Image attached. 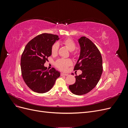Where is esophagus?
I'll list each match as a JSON object with an SVG mask.
<instances>
[{
	"instance_id": "obj_1",
	"label": "esophagus",
	"mask_w": 128,
	"mask_h": 128,
	"mask_svg": "<svg viewBox=\"0 0 128 128\" xmlns=\"http://www.w3.org/2000/svg\"><path fill=\"white\" fill-rule=\"evenodd\" d=\"M61 76H68V74H65V73H64V72H62V73H61Z\"/></svg>"
}]
</instances>
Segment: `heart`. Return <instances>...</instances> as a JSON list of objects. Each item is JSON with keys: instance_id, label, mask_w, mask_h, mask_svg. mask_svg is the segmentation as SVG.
<instances>
[{"instance_id": "heart-1", "label": "heart", "mask_w": 128, "mask_h": 128, "mask_svg": "<svg viewBox=\"0 0 128 128\" xmlns=\"http://www.w3.org/2000/svg\"><path fill=\"white\" fill-rule=\"evenodd\" d=\"M64 44L66 46L69 51L70 52H72L76 48V45L75 42H74L72 40L68 38V39L66 40L63 42ZM58 49H59V44L58 42H55L54 44L51 48V53L53 55H56L57 54ZM72 64V62L70 60H64V59H60L58 60L56 64V66L61 70H66L67 69L69 66H70Z\"/></svg>"}]
</instances>
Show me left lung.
Listing matches in <instances>:
<instances>
[{
  "instance_id": "1",
  "label": "left lung",
  "mask_w": 128,
  "mask_h": 128,
  "mask_svg": "<svg viewBox=\"0 0 128 128\" xmlns=\"http://www.w3.org/2000/svg\"><path fill=\"white\" fill-rule=\"evenodd\" d=\"M78 42L80 54L74 70L80 69L82 73L76 76L75 83L69 88L73 94L80 96L91 91L98 84L102 72V60L98 48L88 38L80 37Z\"/></svg>"
}]
</instances>
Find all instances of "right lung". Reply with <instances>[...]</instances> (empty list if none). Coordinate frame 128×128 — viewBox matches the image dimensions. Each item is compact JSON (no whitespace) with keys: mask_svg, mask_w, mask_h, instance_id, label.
<instances>
[{"mask_svg":"<svg viewBox=\"0 0 128 128\" xmlns=\"http://www.w3.org/2000/svg\"><path fill=\"white\" fill-rule=\"evenodd\" d=\"M59 37L56 34H42L26 44L21 59L23 79L31 90L43 94L50 91L60 72L56 69L48 70L44 64L52 55L51 48Z\"/></svg>","mask_w":128,"mask_h":128,"instance_id":"add662e5","label":"right lung"}]
</instances>
